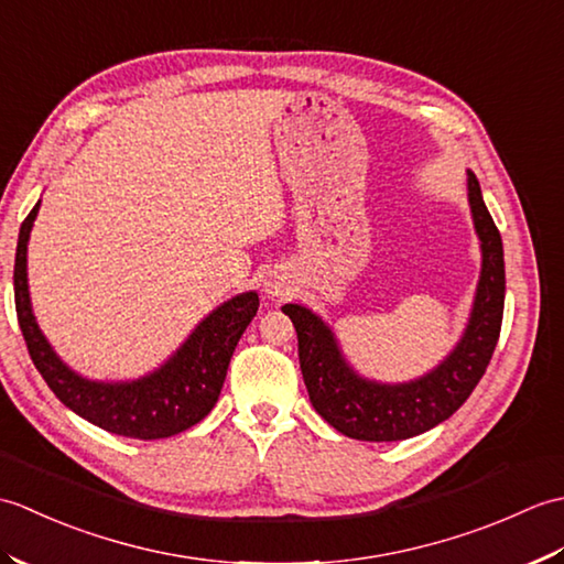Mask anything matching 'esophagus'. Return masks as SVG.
<instances>
[{
  "mask_svg": "<svg viewBox=\"0 0 564 564\" xmlns=\"http://www.w3.org/2000/svg\"><path fill=\"white\" fill-rule=\"evenodd\" d=\"M263 291H267L269 297H283L293 291V285L283 271H271L267 281H263Z\"/></svg>",
  "mask_w": 564,
  "mask_h": 564,
  "instance_id": "34e87169",
  "label": "esophagus"
}]
</instances>
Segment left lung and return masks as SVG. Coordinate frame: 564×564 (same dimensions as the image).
Masks as SVG:
<instances>
[{
	"label": "left lung",
	"instance_id": "obj_1",
	"mask_svg": "<svg viewBox=\"0 0 564 564\" xmlns=\"http://www.w3.org/2000/svg\"><path fill=\"white\" fill-rule=\"evenodd\" d=\"M467 203L482 251L480 281L458 344L429 373L404 382L370 380L346 361L337 334L313 310L295 303L281 307L297 332L310 402L339 434L358 441H404L424 434L446 422L485 376L505 315V247L470 170Z\"/></svg>",
	"mask_w": 564,
	"mask_h": 564
}]
</instances>
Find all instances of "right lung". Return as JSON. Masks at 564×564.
Masks as SVG:
<instances>
[{
	"label": "right lung",
	"mask_w": 564,
	"mask_h": 564,
	"mask_svg": "<svg viewBox=\"0 0 564 564\" xmlns=\"http://www.w3.org/2000/svg\"><path fill=\"white\" fill-rule=\"evenodd\" d=\"M39 208L41 200L19 230L14 297L19 327L26 339L31 361L47 388L82 419L126 438H166L198 424L220 398L227 366L239 337L257 315L259 295L247 291L215 307L198 322L186 341L148 376L135 380L84 378L55 354L31 307L26 254Z\"/></svg>",
	"instance_id": "add662e5"
}]
</instances>
